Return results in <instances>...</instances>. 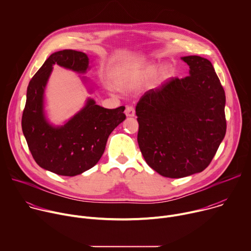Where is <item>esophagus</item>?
Wrapping results in <instances>:
<instances>
[{
  "mask_svg": "<svg viewBox=\"0 0 251 251\" xmlns=\"http://www.w3.org/2000/svg\"><path fill=\"white\" fill-rule=\"evenodd\" d=\"M125 113L128 117H133L135 116V108L132 106V105H128L126 107V110H125Z\"/></svg>",
  "mask_w": 251,
  "mask_h": 251,
  "instance_id": "1",
  "label": "esophagus"
}]
</instances>
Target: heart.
Wrapping results in <instances>:
<instances>
[{
  "label": "heart",
  "instance_id": "heart-1",
  "mask_svg": "<svg viewBox=\"0 0 251 251\" xmlns=\"http://www.w3.org/2000/svg\"><path fill=\"white\" fill-rule=\"evenodd\" d=\"M155 66H148L143 69H127L123 70L116 76L114 84L121 90H132L137 86L147 82L155 75ZM174 68L171 65H164L160 68L156 75L158 80L164 81L172 77Z\"/></svg>",
  "mask_w": 251,
  "mask_h": 251
}]
</instances>
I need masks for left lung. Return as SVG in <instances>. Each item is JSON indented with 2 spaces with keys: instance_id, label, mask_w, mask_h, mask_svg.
I'll return each instance as SVG.
<instances>
[{
  "instance_id": "obj_1",
  "label": "left lung",
  "mask_w": 251,
  "mask_h": 251,
  "mask_svg": "<svg viewBox=\"0 0 251 251\" xmlns=\"http://www.w3.org/2000/svg\"><path fill=\"white\" fill-rule=\"evenodd\" d=\"M182 59L189 76L170 78L136 105L141 153L153 170L172 178L202 172L226 132V93L211 62L198 55Z\"/></svg>"
}]
</instances>
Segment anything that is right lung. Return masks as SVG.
Here are the masks:
<instances>
[{
  "label": "right lung",
  "instance_id": "1",
  "mask_svg": "<svg viewBox=\"0 0 251 251\" xmlns=\"http://www.w3.org/2000/svg\"><path fill=\"white\" fill-rule=\"evenodd\" d=\"M54 63L83 74L88 68V57L81 51L63 50L45 61L28 83L22 129L40 167L73 176L97 164L109 135L126 118L125 107L107 109L88 99L84 108L64 126L52 127L44 114V91Z\"/></svg>",
  "mask_w": 251,
  "mask_h": 251
}]
</instances>
